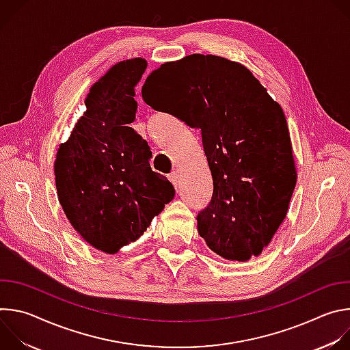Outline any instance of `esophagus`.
<instances>
[{
	"label": "esophagus",
	"mask_w": 350,
	"mask_h": 350,
	"mask_svg": "<svg viewBox=\"0 0 350 350\" xmlns=\"http://www.w3.org/2000/svg\"><path fill=\"white\" fill-rule=\"evenodd\" d=\"M169 180L172 181V184L177 188V184H178V176H177V173L176 172H173V173H170L169 174Z\"/></svg>",
	"instance_id": "esophagus-1"
}]
</instances>
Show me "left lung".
<instances>
[{
  "instance_id": "1",
  "label": "left lung",
  "mask_w": 350,
  "mask_h": 350,
  "mask_svg": "<svg viewBox=\"0 0 350 350\" xmlns=\"http://www.w3.org/2000/svg\"><path fill=\"white\" fill-rule=\"evenodd\" d=\"M144 101L201 130L213 178L198 232L227 260L258 256L284 221L296 169L285 115L238 62L192 54L145 80Z\"/></svg>"
}]
</instances>
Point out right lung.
<instances>
[{
  "instance_id": "right-lung-1",
  "label": "right lung",
  "mask_w": 350,
  "mask_h": 350,
  "mask_svg": "<svg viewBox=\"0 0 350 350\" xmlns=\"http://www.w3.org/2000/svg\"><path fill=\"white\" fill-rule=\"evenodd\" d=\"M146 69L142 58L112 66L91 88L55 159L61 206L73 228L105 254L137 241L174 198L172 183L151 169L152 152L131 127L134 87Z\"/></svg>"
}]
</instances>
